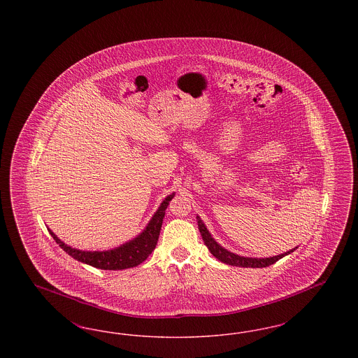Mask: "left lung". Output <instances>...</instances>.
Returning <instances> with one entry per match:
<instances>
[{
    "label": "left lung",
    "mask_w": 358,
    "mask_h": 358,
    "mask_svg": "<svg viewBox=\"0 0 358 358\" xmlns=\"http://www.w3.org/2000/svg\"><path fill=\"white\" fill-rule=\"evenodd\" d=\"M197 222H199V229H200V234L203 236L204 240L205 245L208 247V250L210 251V254L215 256L216 259H219L222 263L225 264H229V266H236V267H252V268H263V267H268L273 263H276L279 259H282L283 256L289 255L291 252L295 251L294 250H289V252H285L282 255L273 256V257H264V259H256V257H244V256L235 255L229 251H227L225 248H222L220 244H217L215 241V238L210 236L209 231L206 229V227L204 225L203 220L197 216Z\"/></svg>",
    "instance_id": "1"
}]
</instances>
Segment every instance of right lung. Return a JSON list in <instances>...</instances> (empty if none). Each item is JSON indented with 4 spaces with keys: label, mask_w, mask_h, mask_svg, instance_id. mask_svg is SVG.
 Listing matches in <instances>:
<instances>
[{
    "label": "right lung",
    "mask_w": 358,
    "mask_h": 358,
    "mask_svg": "<svg viewBox=\"0 0 358 358\" xmlns=\"http://www.w3.org/2000/svg\"><path fill=\"white\" fill-rule=\"evenodd\" d=\"M173 197H174V193L169 194L162 201L158 210L154 213L153 219L148 224L146 229L138 238L120 245L118 248L110 250V251L90 252V251L75 250V248L69 247L67 244H64L52 232L51 229H48V231L60 248H63L69 256H72L73 259H76L82 263L90 264V266L101 268V270L131 268V267H136L138 264H141L143 260L148 259V256L153 252L154 248L157 245V241H158L164 217H165V210Z\"/></svg>",
    "instance_id": "obj_1"
}]
</instances>
